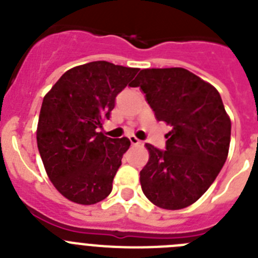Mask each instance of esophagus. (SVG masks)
Returning <instances> with one entry per match:
<instances>
[{
  "mask_svg": "<svg viewBox=\"0 0 258 258\" xmlns=\"http://www.w3.org/2000/svg\"><path fill=\"white\" fill-rule=\"evenodd\" d=\"M129 141H131V145H132V146H138V145H141V141L138 140L137 137H134V136L129 137Z\"/></svg>",
  "mask_w": 258,
  "mask_h": 258,
  "instance_id": "1",
  "label": "esophagus"
}]
</instances>
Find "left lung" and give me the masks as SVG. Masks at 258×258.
Instances as JSON below:
<instances>
[{
  "instance_id": "8db88e82",
  "label": "left lung",
  "mask_w": 258,
  "mask_h": 258,
  "mask_svg": "<svg viewBox=\"0 0 258 258\" xmlns=\"http://www.w3.org/2000/svg\"><path fill=\"white\" fill-rule=\"evenodd\" d=\"M159 121L172 126L165 150L146 143L149 163L141 170L146 198L163 209L197 202L227 159L231 121L217 89L184 68H149L137 76Z\"/></svg>"
}]
</instances>
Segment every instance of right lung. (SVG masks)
<instances>
[{"label":"right lung","mask_w":258,"mask_h":258,"mask_svg":"<svg viewBox=\"0 0 258 258\" xmlns=\"http://www.w3.org/2000/svg\"><path fill=\"white\" fill-rule=\"evenodd\" d=\"M138 71L106 60L90 61L68 70L45 95L37 147L50 181L71 202L90 206L112 191L131 141L108 138L98 129Z\"/></svg>","instance_id":"right-lung-1"}]
</instances>
